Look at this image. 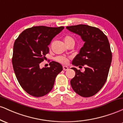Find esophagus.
<instances>
[{
	"label": "esophagus",
	"instance_id": "esophagus-1",
	"mask_svg": "<svg viewBox=\"0 0 123 123\" xmlns=\"http://www.w3.org/2000/svg\"><path fill=\"white\" fill-rule=\"evenodd\" d=\"M68 69V67L67 66H63V70H65V71H66V70H67Z\"/></svg>",
	"mask_w": 123,
	"mask_h": 123
}]
</instances>
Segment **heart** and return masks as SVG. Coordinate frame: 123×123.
I'll list each match as a JSON object with an SVG mask.
<instances>
[{
	"label": "heart",
	"instance_id": "1",
	"mask_svg": "<svg viewBox=\"0 0 123 123\" xmlns=\"http://www.w3.org/2000/svg\"><path fill=\"white\" fill-rule=\"evenodd\" d=\"M63 41H64L66 45L70 43H73L74 44V39L71 36H70V35H66V36H65L64 38H63ZM55 60L58 61L59 62L62 63H66L68 62V59L67 58L62 57V56L57 57L55 58Z\"/></svg>",
	"mask_w": 123,
	"mask_h": 123
}]
</instances>
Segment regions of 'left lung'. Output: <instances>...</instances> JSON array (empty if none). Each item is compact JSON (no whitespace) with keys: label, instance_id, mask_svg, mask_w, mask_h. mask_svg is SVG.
<instances>
[{"label":"left lung","instance_id":"1","mask_svg":"<svg viewBox=\"0 0 123 123\" xmlns=\"http://www.w3.org/2000/svg\"><path fill=\"white\" fill-rule=\"evenodd\" d=\"M66 29L80 35L84 42L72 64L84 66L85 70L83 72L72 68L76 74L70 84L79 95L92 97L102 88L108 78L112 59L108 37L99 29L87 25L66 26Z\"/></svg>","mask_w":123,"mask_h":123}]
</instances>
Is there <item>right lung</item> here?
Wrapping results in <instances>:
<instances>
[{
    "instance_id": "add662e5",
    "label": "right lung",
    "mask_w": 123,
    "mask_h": 123,
    "mask_svg": "<svg viewBox=\"0 0 123 123\" xmlns=\"http://www.w3.org/2000/svg\"><path fill=\"white\" fill-rule=\"evenodd\" d=\"M64 29L33 26L24 31L14 44L12 63L14 71L22 88L29 95L40 97L53 89L56 76L62 70L60 63L52 61L50 67L40 68L49 53L51 41Z\"/></svg>"
}]
</instances>
